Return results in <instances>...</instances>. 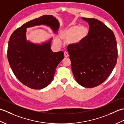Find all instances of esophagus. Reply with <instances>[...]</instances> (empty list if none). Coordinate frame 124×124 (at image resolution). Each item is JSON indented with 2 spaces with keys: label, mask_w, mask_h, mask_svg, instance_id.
Wrapping results in <instances>:
<instances>
[{
  "label": "esophagus",
  "mask_w": 124,
  "mask_h": 124,
  "mask_svg": "<svg viewBox=\"0 0 124 124\" xmlns=\"http://www.w3.org/2000/svg\"><path fill=\"white\" fill-rule=\"evenodd\" d=\"M64 57H68V56H69V54H68V53L66 51H65L64 52Z\"/></svg>",
  "instance_id": "34e87169"
}]
</instances>
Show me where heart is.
<instances>
[{"mask_svg":"<svg viewBox=\"0 0 124 124\" xmlns=\"http://www.w3.org/2000/svg\"><path fill=\"white\" fill-rule=\"evenodd\" d=\"M89 33L88 28L85 26L75 25L64 31L62 38L65 40L70 41L73 44H78L83 41ZM57 44H59L57 41Z\"/></svg>","mask_w":124,"mask_h":124,"instance_id":"b5f03b06","label":"heart"}]
</instances>
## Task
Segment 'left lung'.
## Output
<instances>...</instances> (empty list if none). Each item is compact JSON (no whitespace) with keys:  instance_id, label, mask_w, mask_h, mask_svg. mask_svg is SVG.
Instances as JSON below:
<instances>
[{"instance_id":"left-lung-1","label":"left lung","mask_w":124,"mask_h":124,"mask_svg":"<svg viewBox=\"0 0 124 124\" xmlns=\"http://www.w3.org/2000/svg\"><path fill=\"white\" fill-rule=\"evenodd\" d=\"M89 24L87 37L78 44L68 46L76 81L84 87L101 85L117 63L118 49L114 32L95 18L82 17Z\"/></svg>"}]
</instances>
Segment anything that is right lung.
<instances>
[{
    "mask_svg": "<svg viewBox=\"0 0 124 124\" xmlns=\"http://www.w3.org/2000/svg\"><path fill=\"white\" fill-rule=\"evenodd\" d=\"M41 24L49 26L55 33L60 26L51 15L30 21L12 33L7 48L8 61L15 77L23 85L35 89L44 88L51 83L55 69L64 56L62 51H52L51 40L41 45L26 40L27 28Z\"/></svg>",
    "mask_w": 124,
    "mask_h": 124,
    "instance_id": "obj_1",
    "label": "right lung"
}]
</instances>
